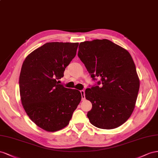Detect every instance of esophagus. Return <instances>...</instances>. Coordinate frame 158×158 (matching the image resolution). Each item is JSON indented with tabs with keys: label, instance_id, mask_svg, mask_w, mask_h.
I'll return each instance as SVG.
<instances>
[{
	"label": "esophagus",
	"instance_id": "obj_1",
	"mask_svg": "<svg viewBox=\"0 0 158 158\" xmlns=\"http://www.w3.org/2000/svg\"><path fill=\"white\" fill-rule=\"evenodd\" d=\"M81 94L82 100H85V91H83V90H82V91H81Z\"/></svg>",
	"mask_w": 158,
	"mask_h": 158
}]
</instances>
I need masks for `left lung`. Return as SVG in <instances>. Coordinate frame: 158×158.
Segmentation results:
<instances>
[{
  "mask_svg": "<svg viewBox=\"0 0 158 158\" xmlns=\"http://www.w3.org/2000/svg\"><path fill=\"white\" fill-rule=\"evenodd\" d=\"M78 56L102 86L85 90L92 103L87 117L94 127L110 130L119 127L131 116L136 105L139 79L130 53L106 39L81 42Z\"/></svg>",
  "mask_w": 158,
  "mask_h": 158,
  "instance_id": "obj_1",
  "label": "left lung"
}]
</instances>
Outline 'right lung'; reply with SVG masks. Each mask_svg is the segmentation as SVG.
<instances>
[{
    "label": "right lung",
    "mask_w": 158,
    "mask_h": 158,
    "mask_svg": "<svg viewBox=\"0 0 158 158\" xmlns=\"http://www.w3.org/2000/svg\"><path fill=\"white\" fill-rule=\"evenodd\" d=\"M79 43L48 42L26 57L19 78L22 105L38 127L56 132L69 124L81 100L76 89L58 83L76 55Z\"/></svg>",
    "instance_id": "add662e5"
}]
</instances>
